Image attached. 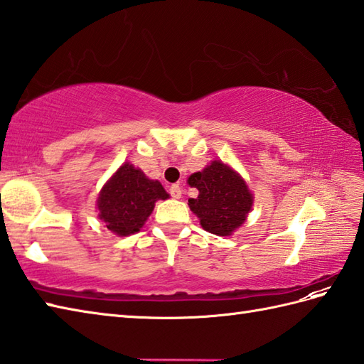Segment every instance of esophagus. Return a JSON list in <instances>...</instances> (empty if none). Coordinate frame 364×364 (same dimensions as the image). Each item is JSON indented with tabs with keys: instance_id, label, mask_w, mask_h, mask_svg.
I'll list each match as a JSON object with an SVG mask.
<instances>
[{
	"instance_id": "1",
	"label": "esophagus",
	"mask_w": 364,
	"mask_h": 364,
	"mask_svg": "<svg viewBox=\"0 0 364 364\" xmlns=\"http://www.w3.org/2000/svg\"><path fill=\"white\" fill-rule=\"evenodd\" d=\"M168 192H171V196H172L173 198H181L183 191H181V188H180L178 184H172L171 189H168Z\"/></svg>"
}]
</instances>
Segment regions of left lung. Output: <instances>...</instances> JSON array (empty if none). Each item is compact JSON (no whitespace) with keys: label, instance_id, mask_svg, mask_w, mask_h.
<instances>
[{"label":"left lung","instance_id":"1","mask_svg":"<svg viewBox=\"0 0 364 364\" xmlns=\"http://www.w3.org/2000/svg\"><path fill=\"white\" fill-rule=\"evenodd\" d=\"M198 189V197L189 200V208L200 218L203 230L215 235H231L247 220L252 208V193L247 183L222 161H213L188 180Z\"/></svg>","mask_w":364,"mask_h":364}]
</instances>
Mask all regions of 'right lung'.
I'll list each match as a JSON object with an SVG mask.
<instances>
[{
	"mask_svg": "<svg viewBox=\"0 0 364 364\" xmlns=\"http://www.w3.org/2000/svg\"><path fill=\"white\" fill-rule=\"evenodd\" d=\"M168 198L163 184L149 180L141 168L122 164L107 181L97 198L99 218L116 235L138 232L158 200Z\"/></svg>",
	"mask_w": 364,
	"mask_h": 364,
	"instance_id": "add662e5",
	"label": "right lung"
}]
</instances>
